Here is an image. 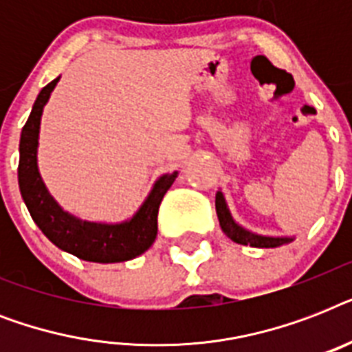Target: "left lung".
<instances>
[{
	"label": "left lung",
	"mask_w": 352,
	"mask_h": 352,
	"mask_svg": "<svg viewBox=\"0 0 352 352\" xmlns=\"http://www.w3.org/2000/svg\"><path fill=\"white\" fill-rule=\"evenodd\" d=\"M215 210H217V217H219V225L223 228L228 237H230L234 243H239V245H250L256 246V248H276V246L287 245L292 241V237H263V235H256L246 232L245 228H241L234 219H232L230 212L226 208L225 197L223 193H217L215 195Z\"/></svg>",
	"instance_id": "1"
}]
</instances>
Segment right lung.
<instances>
[{"label":"right lung","mask_w":352,"mask_h":352,"mask_svg":"<svg viewBox=\"0 0 352 352\" xmlns=\"http://www.w3.org/2000/svg\"><path fill=\"white\" fill-rule=\"evenodd\" d=\"M60 78L52 80L40 91L30 117L21 129L19 140L18 182L27 210L40 230L58 248L73 256L93 263H120L140 256L153 245L157 237V215L164 193L170 190L177 177V171L160 177L155 188L138 210L137 215L122 225H96L80 221L63 212L56 201L49 195L41 181L36 164V148L43 106L51 96V91Z\"/></svg>","instance_id":"add662e5"}]
</instances>
